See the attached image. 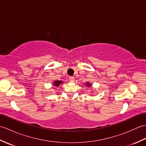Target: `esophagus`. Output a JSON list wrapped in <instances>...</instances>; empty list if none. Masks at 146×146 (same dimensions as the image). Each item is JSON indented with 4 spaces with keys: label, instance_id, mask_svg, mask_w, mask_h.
<instances>
[{
    "label": "esophagus",
    "instance_id": "obj_1",
    "mask_svg": "<svg viewBox=\"0 0 146 146\" xmlns=\"http://www.w3.org/2000/svg\"><path fill=\"white\" fill-rule=\"evenodd\" d=\"M69 80L71 82H73L74 81H75V78H74L73 76H70L69 78Z\"/></svg>",
    "mask_w": 146,
    "mask_h": 146
}]
</instances>
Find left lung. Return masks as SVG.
<instances>
[{
  "instance_id": "obj_1",
  "label": "left lung",
  "mask_w": 146,
  "mask_h": 146,
  "mask_svg": "<svg viewBox=\"0 0 146 146\" xmlns=\"http://www.w3.org/2000/svg\"><path fill=\"white\" fill-rule=\"evenodd\" d=\"M92 84L90 83H89V82H86V83H85V86H87V87H90V86H92Z\"/></svg>"
}]
</instances>
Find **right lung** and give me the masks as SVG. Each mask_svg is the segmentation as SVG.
I'll return each instance as SVG.
<instances>
[{
  "label": "right lung",
  "instance_id": "obj_1",
  "mask_svg": "<svg viewBox=\"0 0 146 146\" xmlns=\"http://www.w3.org/2000/svg\"><path fill=\"white\" fill-rule=\"evenodd\" d=\"M63 81H61V80H60V81H59V80H55V81L53 82V86H58L62 84L63 83Z\"/></svg>",
  "mask_w": 146,
  "mask_h": 146
}]
</instances>
